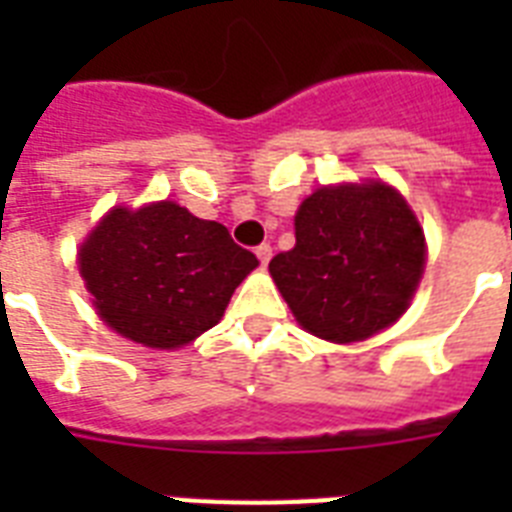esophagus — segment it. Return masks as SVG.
<instances>
[{
  "instance_id": "esophagus-1",
  "label": "esophagus",
  "mask_w": 512,
  "mask_h": 512,
  "mask_svg": "<svg viewBox=\"0 0 512 512\" xmlns=\"http://www.w3.org/2000/svg\"><path fill=\"white\" fill-rule=\"evenodd\" d=\"M255 255L257 260H260V265H268V260H271L273 255V247L271 244H260V247H255Z\"/></svg>"
}]
</instances>
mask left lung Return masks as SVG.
<instances>
[{
	"label": "left lung",
	"mask_w": 512,
	"mask_h": 512,
	"mask_svg": "<svg viewBox=\"0 0 512 512\" xmlns=\"http://www.w3.org/2000/svg\"><path fill=\"white\" fill-rule=\"evenodd\" d=\"M295 239L268 271L303 329L332 342L390 327L425 268L420 223L385 183L319 188L297 209Z\"/></svg>",
	"instance_id": "left-lung-1"
}]
</instances>
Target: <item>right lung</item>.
<instances>
[{
	"mask_svg": "<svg viewBox=\"0 0 512 512\" xmlns=\"http://www.w3.org/2000/svg\"><path fill=\"white\" fill-rule=\"evenodd\" d=\"M255 265L225 225L175 201L111 209L79 252L100 319L148 348H180L215 327Z\"/></svg>",
	"mask_w": 512,
	"mask_h": 512,
	"instance_id": "obj_1",
	"label": "right lung"
}]
</instances>
